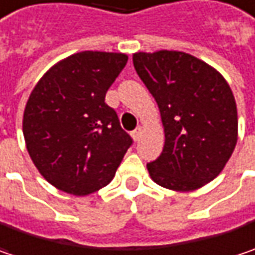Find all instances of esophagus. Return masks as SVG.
Returning <instances> with one entry per match:
<instances>
[{
  "label": "esophagus",
  "instance_id": "34e87169",
  "mask_svg": "<svg viewBox=\"0 0 255 255\" xmlns=\"http://www.w3.org/2000/svg\"><path fill=\"white\" fill-rule=\"evenodd\" d=\"M141 132H142V128L141 127H137L134 131H132V138H134V141H138L140 140V137H141Z\"/></svg>",
  "mask_w": 255,
  "mask_h": 255
}]
</instances>
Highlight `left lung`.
Here are the masks:
<instances>
[{
  "label": "left lung",
  "mask_w": 255,
  "mask_h": 255,
  "mask_svg": "<svg viewBox=\"0 0 255 255\" xmlns=\"http://www.w3.org/2000/svg\"><path fill=\"white\" fill-rule=\"evenodd\" d=\"M132 63L156 99L164 127L163 151L147 164L151 179L172 190H195L215 179L237 144L230 85L183 52L135 53Z\"/></svg>",
  "instance_id": "8db88e82"
}]
</instances>
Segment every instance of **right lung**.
Returning a JSON list of instances; mask_svg holds the SVG:
<instances>
[{
	"instance_id": "obj_1",
	"label": "right lung",
	"mask_w": 255,
	"mask_h": 255,
	"mask_svg": "<svg viewBox=\"0 0 255 255\" xmlns=\"http://www.w3.org/2000/svg\"><path fill=\"white\" fill-rule=\"evenodd\" d=\"M127 60L123 53H76L33 89L24 110L25 145L54 187L85 196L113 180L132 138L105 95Z\"/></svg>"
}]
</instances>
